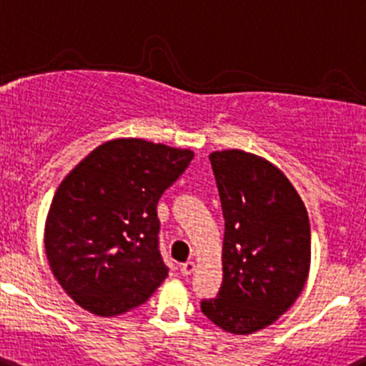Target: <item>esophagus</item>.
Masks as SVG:
<instances>
[{
    "instance_id": "obj_1",
    "label": "esophagus",
    "mask_w": 366,
    "mask_h": 366,
    "mask_svg": "<svg viewBox=\"0 0 366 366\" xmlns=\"http://www.w3.org/2000/svg\"><path fill=\"white\" fill-rule=\"evenodd\" d=\"M194 268H197L194 261H186L180 264V273H182L184 277H187V275H191V273L194 272Z\"/></svg>"
}]
</instances>
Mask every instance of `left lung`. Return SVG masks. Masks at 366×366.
Returning a JSON list of instances; mask_svg holds the SVG:
<instances>
[{
  "mask_svg": "<svg viewBox=\"0 0 366 366\" xmlns=\"http://www.w3.org/2000/svg\"><path fill=\"white\" fill-rule=\"evenodd\" d=\"M223 218V282L202 313L232 335L268 327L293 306L311 264L306 205L288 177L243 150L209 155Z\"/></svg>",
  "mask_w": 366,
  "mask_h": 366,
  "instance_id": "obj_1",
  "label": "left lung"
}]
</instances>
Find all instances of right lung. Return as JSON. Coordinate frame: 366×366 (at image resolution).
<instances>
[{"label":"right lung","instance_id":"1","mask_svg":"<svg viewBox=\"0 0 366 366\" xmlns=\"http://www.w3.org/2000/svg\"><path fill=\"white\" fill-rule=\"evenodd\" d=\"M194 154L137 137L81 159L55 191L44 227L53 277L80 307L116 317L168 277L159 252L157 202Z\"/></svg>","mask_w":366,"mask_h":366}]
</instances>
